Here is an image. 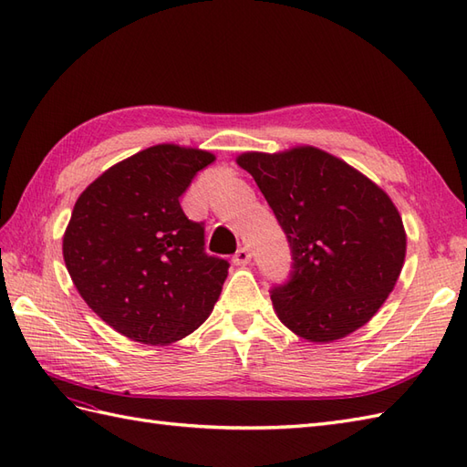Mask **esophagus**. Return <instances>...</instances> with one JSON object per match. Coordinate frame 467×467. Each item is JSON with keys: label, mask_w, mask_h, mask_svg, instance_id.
<instances>
[{"label": "esophagus", "mask_w": 467, "mask_h": 467, "mask_svg": "<svg viewBox=\"0 0 467 467\" xmlns=\"http://www.w3.org/2000/svg\"><path fill=\"white\" fill-rule=\"evenodd\" d=\"M250 258H253V254H250V250L246 246H243V248H238L236 253H234L233 262H234L236 266H246L248 262H250Z\"/></svg>", "instance_id": "obj_1"}]
</instances>
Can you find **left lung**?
<instances>
[{"label": "left lung", "instance_id": "left-lung-1", "mask_svg": "<svg viewBox=\"0 0 467 467\" xmlns=\"http://www.w3.org/2000/svg\"><path fill=\"white\" fill-rule=\"evenodd\" d=\"M292 246V280L272 290L282 324L309 343H333L370 321L406 256L402 217L375 182L314 146L244 151Z\"/></svg>", "mask_w": 467, "mask_h": 467}]
</instances>
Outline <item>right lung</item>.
<instances>
[{
  "label": "right lung",
  "instance_id": "1",
  "mask_svg": "<svg viewBox=\"0 0 467 467\" xmlns=\"http://www.w3.org/2000/svg\"><path fill=\"white\" fill-rule=\"evenodd\" d=\"M207 150L158 143L114 163L78 195L63 258L82 300L119 336L170 345L217 304L229 262L207 256L205 233L179 197Z\"/></svg>",
  "mask_w": 467,
  "mask_h": 467
}]
</instances>
